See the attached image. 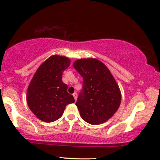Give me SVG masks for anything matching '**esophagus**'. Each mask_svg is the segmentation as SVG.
<instances>
[{
	"instance_id": "esophagus-1",
	"label": "esophagus",
	"mask_w": 160,
	"mask_h": 160,
	"mask_svg": "<svg viewBox=\"0 0 160 160\" xmlns=\"http://www.w3.org/2000/svg\"><path fill=\"white\" fill-rule=\"evenodd\" d=\"M72 95H73V97H74V98H75V100L76 101V100H77V96H78L77 92H74V93L72 94Z\"/></svg>"
}]
</instances>
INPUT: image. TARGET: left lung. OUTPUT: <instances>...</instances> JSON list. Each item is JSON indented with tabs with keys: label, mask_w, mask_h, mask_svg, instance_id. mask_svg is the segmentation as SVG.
I'll list each match as a JSON object with an SVG mask.
<instances>
[{
	"label": "left lung",
	"mask_w": 160,
	"mask_h": 160,
	"mask_svg": "<svg viewBox=\"0 0 160 160\" xmlns=\"http://www.w3.org/2000/svg\"><path fill=\"white\" fill-rule=\"evenodd\" d=\"M73 67L83 78L82 92L75 103L81 118L91 125L104 123L120 105L118 83L106 65L95 58L76 60Z\"/></svg>",
	"instance_id": "left-lung-1"
}]
</instances>
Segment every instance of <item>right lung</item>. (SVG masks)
<instances>
[{
	"label": "right lung",
	"mask_w": 160,
	"mask_h": 160,
	"mask_svg": "<svg viewBox=\"0 0 160 160\" xmlns=\"http://www.w3.org/2000/svg\"><path fill=\"white\" fill-rule=\"evenodd\" d=\"M70 60L65 56L52 55L40 65L30 82L27 103L39 120L52 122L62 115L66 105L75 99L68 92L63 83V71L69 67Z\"/></svg>",
	"instance_id": "add662e5"
}]
</instances>
